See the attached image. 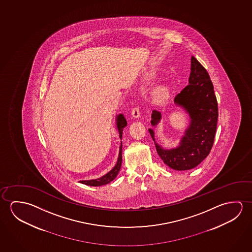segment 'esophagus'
Here are the masks:
<instances>
[{"mask_svg":"<svg viewBox=\"0 0 252 252\" xmlns=\"http://www.w3.org/2000/svg\"><path fill=\"white\" fill-rule=\"evenodd\" d=\"M131 116L133 118H138L140 116V110L138 107L132 108Z\"/></svg>","mask_w":252,"mask_h":252,"instance_id":"1","label":"esophagus"}]
</instances>
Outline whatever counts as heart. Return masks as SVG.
<instances>
[{
  "instance_id": "b5f03b06",
  "label": "heart",
  "mask_w": 252,
  "mask_h": 252,
  "mask_svg": "<svg viewBox=\"0 0 252 252\" xmlns=\"http://www.w3.org/2000/svg\"><path fill=\"white\" fill-rule=\"evenodd\" d=\"M169 92L168 89L164 87L157 88L156 90L153 93V98L157 101H162V100H166L168 97Z\"/></svg>"
}]
</instances>
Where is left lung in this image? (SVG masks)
I'll use <instances>...</instances> for the list:
<instances>
[{
	"label": "left lung",
	"instance_id": "8db88e82",
	"mask_svg": "<svg viewBox=\"0 0 252 252\" xmlns=\"http://www.w3.org/2000/svg\"><path fill=\"white\" fill-rule=\"evenodd\" d=\"M188 86L176 95L174 102L190 116V124L176 148H162L157 144L152 128L149 129L157 152L165 164L177 171H186L200 164L211 151L217 120L218 104L208 72L194 57L191 58V72ZM161 113L153 110L152 125L156 126Z\"/></svg>",
	"mask_w": 252,
	"mask_h": 252
}]
</instances>
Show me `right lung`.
<instances>
[{
	"instance_id": "right-lung-1",
	"label": "right lung",
	"mask_w": 252,
	"mask_h": 252,
	"mask_svg": "<svg viewBox=\"0 0 252 252\" xmlns=\"http://www.w3.org/2000/svg\"><path fill=\"white\" fill-rule=\"evenodd\" d=\"M116 126H117L118 131H119V137L122 139L124 128L127 126V121L124 118V115L120 114L119 116H116ZM122 152H123V143L121 142L120 149H119V156H118V159H117L115 167L113 168L112 170L110 172H108L106 175L102 176V177H100L99 179L91 180H80V183L81 184L88 185V186H90V187H100V186L108 184L109 182H111L112 180H115L116 176L118 174V172L120 171L121 166H122V160H123Z\"/></svg>"
}]
</instances>
